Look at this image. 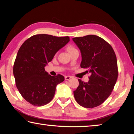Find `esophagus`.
<instances>
[{"label": "esophagus", "mask_w": 134, "mask_h": 134, "mask_svg": "<svg viewBox=\"0 0 134 134\" xmlns=\"http://www.w3.org/2000/svg\"><path fill=\"white\" fill-rule=\"evenodd\" d=\"M72 78V77L71 76H65V80H70V79H71Z\"/></svg>", "instance_id": "obj_1"}]
</instances>
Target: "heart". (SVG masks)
I'll use <instances>...</instances> for the list:
<instances>
[{
  "instance_id": "heart-1",
  "label": "heart",
  "mask_w": 134,
  "mask_h": 134,
  "mask_svg": "<svg viewBox=\"0 0 134 134\" xmlns=\"http://www.w3.org/2000/svg\"><path fill=\"white\" fill-rule=\"evenodd\" d=\"M74 49H76L74 48L72 46H69L67 48V50H68V51H69V52H70V51H72V50H74Z\"/></svg>"
}]
</instances>
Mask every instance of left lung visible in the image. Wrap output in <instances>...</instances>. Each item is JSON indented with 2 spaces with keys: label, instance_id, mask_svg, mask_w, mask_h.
<instances>
[{
  "label": "left lung",
  "instance_id": "8db88e82",
  "mask_svg": "<svg viewBox=\"0 0 134 134\" xmlns=\"http://www.w3.org/2000/svg\"><path fill=\"white\" fill-rule=\"evenodd\" d=\"M81 54L80 67L90 73L87 83L79 79L74 96L79 105L86 108L100 105L110 96L118 76L117 60L111 45L94 35L72 38Z\"/></svg>",
  "mask_w": 134,
  "mask_h": 134
}]
</instances>
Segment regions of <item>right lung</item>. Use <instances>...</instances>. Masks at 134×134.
I'll return each instance as SVG.
<instances>
[{"mask_svg":"<svg viewBox=\"0 0 134 134\" xmlns=\"http://www.w3.org/2000/svg\"><path fill=\"white\" fill-rule=\"evenodd\" d=\"M69 41V37L38 34L27 39L20 47L13 75L19 93L31 105L41 106L50 102L57 85L64 80L61 74L49 75L44 67Z\"/></svg>","mask_w":134,"mask_h":134,"instance_id":"right-lung-1","label":"right lung"}]
</instances>
